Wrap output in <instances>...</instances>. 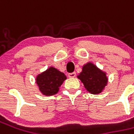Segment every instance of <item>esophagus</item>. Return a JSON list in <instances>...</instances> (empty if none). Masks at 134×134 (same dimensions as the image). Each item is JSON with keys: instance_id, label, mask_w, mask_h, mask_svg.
<instances>
[{"instance_id": "obj_1", "label": "esophagus", "mask_w": 134, "mask_h": 134, "mask_svg": "<svg viewBox=\"0 0 134 134\" xmlns=\"http://www.w3.org/2000/svg\"><path fill=\"white\" fill-rule=\"evenodd\" d=\"M68 76H69V77H70V78H74V77L76 76V73L75 72L69 73V74H68Z\"/></svg>"}]
</instances>
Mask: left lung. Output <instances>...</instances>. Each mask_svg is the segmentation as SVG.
I'll return each mask as SVG.
<instances>
[{
	"instance_id": "left-lung-1",
	"label": "left lung",
	"mask_w": 134,
	"mask_h": 134,
	"mask_svg": "<svg viewBox=\"0 0 134 134\" xmlns=\"http://www.w3.org/2000/svg\"><path fill=\"white\" fill-rule=\"evenodd\" d=\"M77 78L81 80L85 89L94 95L102 93L108 81L106 72L99 69L92 62H87L83 65Z\"/></svg>"
}]
</instances>
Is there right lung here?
I'll return each instance as SVG.
<instances>
[{
    "label": "right lung",
    "instance_id": "add662e5",
    "mask_svg": "<svg viewBox=\"0 0 134 134\" xmlns=\"http://www.w3.org/2000/svg\"><path fill=\"white\" fill-rule=\"evenodd\" d=\"M65 80H67V76L64 73L54 67H49L36 77L38 90L42 95L46 96H53L58 93L59 87Z\"/></svg>",
    "mask_w": 134,
    "mask_h": 134
}]
</instances>
